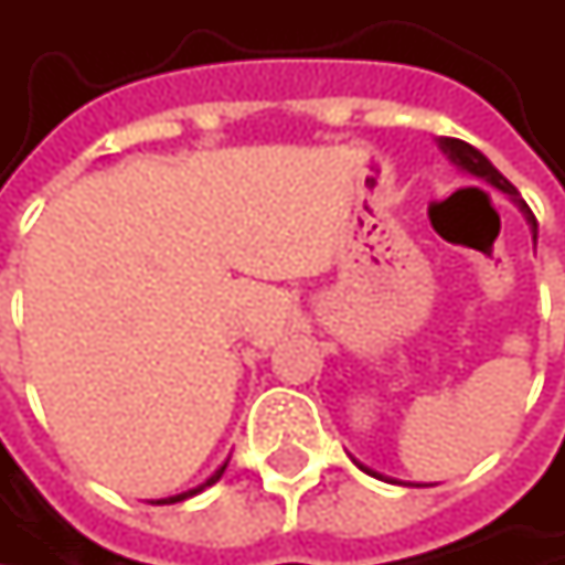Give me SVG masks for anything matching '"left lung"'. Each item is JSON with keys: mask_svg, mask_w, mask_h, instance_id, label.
<instances>
[{"mask_svg": "<svg viewBox=\"0 0 565 565\" xmlns=\"http://www.w3.org/2000/svg\"><path fill=\"white\" fill-rule=\"evenodd\" d=\"M438 147H441V153H445V157H448V160H451V163H455L458 170L471 172V175H478V179L491 182L494 189L508 192L510 199L516 202V209L523 212V218L530 222V232H533V245H536V218H533V212L526 209V202L520 199V192H516V189L510 185L508 179H504L501 172L494 170V163H491V160H488V157H484L481 150H475L471 143H465V140H455V137H441V140H438ZM356 465H360V461H356ZM360 468H363L366 475H376V471H370L366 465H360ZM376 478H380V475H376Z\"/></svg>", "mask_w": 565, "mask_h": 565, "instance_id": "left-lung-1", "label": "left lung"}]
</instances>
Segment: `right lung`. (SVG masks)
<instances>
[{"label":"right lung","mask_w":565,"mask_h":565,"mask_svg":"<svg viewBox=\"0 0 565 565\" xmlns=\"http://www.w3.org/2000/svg\"><path fill=\"white\" fill-rule=\"evenodd\" d=\"M225 468H228V461H225V465H218V468H215V475H212V478H205L199 488H192V491H182V494H172V498H163V501H157V504H175V501H185V498H192V494H199V491L212 488V484H215V481L225 475Z\"/></svg>","instance_id":"add662e5"}]
</instances>
